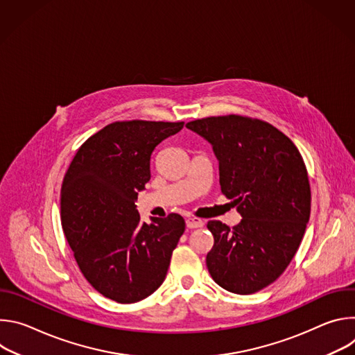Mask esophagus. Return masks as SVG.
<instances>
[{"mask_svg": "<svg viewBox=\"0 0 355 355\" xmlns=\"http://www.w3.org/2000/svg\"><path fill=\"white\" fill-rule=\"evenodd\" d=\"M185 223H187V227H188V229H198V227L204 226V222H202V220L198 219V218H187Z\"/></svg>", "mask_w": 355, "mask_h": 355, "instance_id": "esophagus-1", "label": "esophagus"}]
</instances>
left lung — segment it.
<instances>
[{"instance_id": "obj_1", "label": "left lung", "mask_w": 355, "mask_h": 355, "mask_svg": "<svg viewBox=\"0 0 355 355\" xmlns=\"http://www.w3.org/2000/svg\"><path fill=\"white\" fill-rule=\"evenodd\" d=\"M187 128L212 144L219 184L241 215L233 229L211 220L207 256L214 281L248 295L272 284L289 266L311 216V187L292 140L272 125L240 115L211 116Z\"/></svg>"}]
</instances>
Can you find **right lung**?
Returning <instances> with one entry per match:
<instances>
[{
  "instance_id": "obj_1",
  "label": "right lung",
  "mask_w": 355,
  "mask_h": 355,
  "mask_svg": "<svg viewBox=\"0 0 355 355\" xmlns=\"http://www.w3.org/2000/svg\"><path fill=\"white\" fill-rule=\"evenodd\" d=\"M184 122H115L78 148L62 185V226L85 279L105 297L135 303L164 281L185 230L178 214L141 222L136 199L153 150Z\"/></svg>"
}]
</instances>
